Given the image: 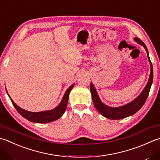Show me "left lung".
<instances>
[{"label": "left lung", "mask_w": 160, "mask_h": 160, "mask_svg": "<svg viewBox=\"0 0 160 160\" xmlns=\"http://www.w3.org/2000/svg\"><path fill=\"white\" fill-rule=\"evenodd\" d=\"M134 40L138 43L139 44L144 47V48L147 52L148 62L150 63V65H151V73H150L149 79L142 93H141L135 99H134L132 101L128 102V104L120 106V107L112 108L106 105L101 101V100L99 98V96L98 94V93H97V91L95 88L94 85H93V84L92 82L90 84V91L91 93H92L93 105H94L96 109L98 111L100 114L102 115L104 117L109 118V119H122V118H126L128 117H130V116L133 115L134 114H135L137 111H139V109L142 108L149 94L150 89H151L153 80L152 65L151 62V59H150L149 58L148 51V49H147V47L146 46L145 43H143L142 40L137 38V37L134 38Z\"/></svg>", "instance_id": "8db88e82"}]
</instances>
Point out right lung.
Instances as JSON below:
<instances>
[{
	"label": "right lung",
	"instance_id": "right-lung-1",
	"mask_svg": "<svg viewBox=\"0 0 160 160\" xmlns=\"http://www.w3.org/2000/svg\"><path fill=\"white\" fill-rule=\"evenodd\" d=\"M75 84H73L71 85L67 90L66 91L64 94L63 96L60 103L54 109H51V110H46V111H42V112H29L25 109L21 108L20 107L16 104V103L12 101V99L10 98V96H9L8 91L7 92L8 95L9 96V98H10L12 104L14 106V108L17 109V112L19 113L22 117L26 118L27 120L30 121L31 122H34V123H50V122L58 120V118H60L64 112L66 111V109L67 107V103L68 100V96H69V93L73 89Z\"/></svg>",
	"mask_w": 160,
	"mask_h": 160
}]
</instances>
